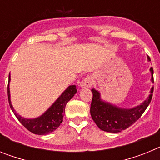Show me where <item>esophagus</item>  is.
I'll use <instances>...</instances> for the list:
<instances>
[{
	"label": "esophagus",
	"mask_w": 160,
	"mask_h": 160,
	"mask_svg": "<svg viewBox=\"0 0 160 160\" xmlns=\"http://www.w3.org/2000/svg\"><path fill=\"white\" fill-rule=\"evenodd\" d=\"M93 85V78L91 77H87L80 83V87L82 88H90Z\"/></svg>",
	"instance_id": "1"
}]
</instances>
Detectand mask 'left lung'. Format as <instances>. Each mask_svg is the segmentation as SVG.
Segmentation results:
<instances>
[{
    "label": "left lung",
    "instance_id": "1",
    "mask_svg": "<svg viewBox=\"0 0 160 160\" xmlns=\"http://www.w3.org/2000/svg\"><path fill=\"white\" fill-rule=\"evenodd\" d=\"M148 61H151L148 57ZM152 73L151 81L154 83L153 68H150ZM154 87H152L149 96L140 105L132 108H122L102 99L101 94L95 89H92L93 98L90 106V114L93 120L102 131L118 133L127 129L135 122L146 111L152 98Z\"/></svg>",
    "mask_w": 160,
    "mask_h": 160
}]
</instances>
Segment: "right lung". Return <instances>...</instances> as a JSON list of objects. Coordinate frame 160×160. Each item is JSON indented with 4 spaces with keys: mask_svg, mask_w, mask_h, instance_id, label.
<instances>
[{
    "mask_svg": "<svg viewBox=\"0 0 160 160\" xmlns=\"http://www.w3.org/2000/svg\"><path fill=\"white\" fill-rule=\"evenodd\" d=\"M10 80V73H9L8 83V98L11 110L17 118L19 120V122L30 132L36 135H48L58 128L63 121L66 103L77 93L75 85L69 86L64 90V92L58 98V99L41 116L35 118H25L17 113L11 103L10 90H9Z\"/></svg>",
    "mask_w": 160,
    "mask_h": 160,
    "instance_id": "1",
    "label": "right lung"
}]
</instances>
